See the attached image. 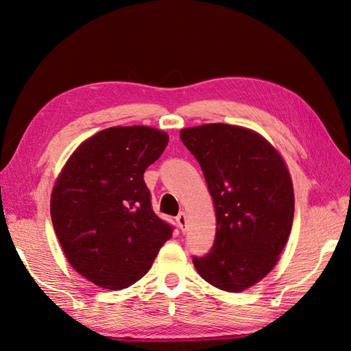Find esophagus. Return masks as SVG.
Segmentation results:
<instances>
[{"label": "esophagus", "mask_w": 351, "mask_h": 351, "mask_svg": "<svg viewBox=\"0 0 351 351\" xmlns=\"http://www.w3.org/2000/svg\"><path fill=\"white\" fill-rule=\"evenodd\" d=\"M176 221H177L178 227L182 228V231H184L186 230V224H187V215L184 214V212H180V214L176 218Z\"/></svg>", "instance_id": "obj_1"}]
</instances>
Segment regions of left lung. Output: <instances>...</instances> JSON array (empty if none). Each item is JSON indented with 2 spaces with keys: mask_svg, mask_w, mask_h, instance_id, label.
Masks as SVG:
<instances>
[{
  "mask_svg": "<svg viewBox=\"0 0 351 351\" xmlns=\"http://www.w3.org/2000/svg\"><path fill=\"white\" fill-rule=\"evenodd\" d=\"M214 199L217 234L205 256H193L200 277L237 293L268 275L289 240L294 217L291 178L281 155L262 136L230 124L180 132Z\"/></svg>",
  "mask_w": 351,
  "mask_h": 351,
  "instance_id": "left-lung-1",
  "label": "left lung"
}]
</instances>
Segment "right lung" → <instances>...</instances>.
<instances>
[{
	"instance_id": "obj_1",
	"label": "right lung",
	"mask_w": 351,
	"mask_h": 351,
	"mask_svg": "<svg viewBox=\"0 0 351 351\" xmlns=\"http://www.w3.org/2000/svg\"><path fill=\"white\" fill-rule=\"evenodd\" d=\"M167 133L111 127L73 152L51 196V219L67 261L84 278L123 290L151 269L173 226L156 217L143 173Z\"/></svg>"
}]
</instances>
